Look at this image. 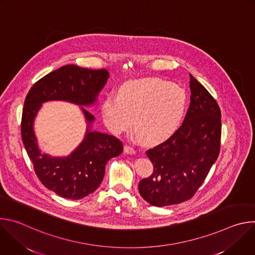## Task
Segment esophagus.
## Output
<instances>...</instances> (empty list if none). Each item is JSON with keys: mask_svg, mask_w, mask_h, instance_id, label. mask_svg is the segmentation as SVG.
Instances as JSON below:
<instances>
[{"mask_svg": "<svg viewBox=\"0 0 255 255\" xmlns=\"http://www.w3.org/2000/svg\"><path fill=\"white\" fill-rule=\"evenodd\" d=\"M124 152L127 153V154H135L134 148L129 146V145H125V146H124Z\"/></svg>", "mask_w": 255, "mask_h": 255, "instance_id": "obj_1", "label": "esophagus"}]
</instances>
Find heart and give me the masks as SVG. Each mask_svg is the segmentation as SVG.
Returning <instances> with one entry per match:
<instances>
[{"instance_id": "obj_1", "label": "heart", "mask_w": 255, "mask_h": 255, "mask_svg": "<svg viewBox=\"0 0 255 255\" xmlns=\"http://www.w3.org/2000/svg\"><path fill=\"white\" fill-rule=\"evenodd\" d=\"M188 95L184 89L157 79L132 80L123 84L118 96H108L102 103L106 126L120 134L132 125L136 140L159 144L171 137L184 121Z\"/></svg>"}]
</instances>
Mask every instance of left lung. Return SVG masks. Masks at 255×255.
<instances>
[{"label": "left lung", "mask_w": 255, "mask_h": 255, "mask_svg": "<svg viewBox=\"0 0 255 255\" xmlns=\"http://www.w3.org/2000/svg\"><path fill=\"white\" fill-rule=\"evenodd\" d=\"M191 103L178 130L146 151L153 172L139 181L141 197L165 207L191 199L203 184L220 151L221 111L215 99L190 75Z\"/></svg>", "instance_id": "obj_1"}]
</instances>
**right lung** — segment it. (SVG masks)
<instances>
[{
  "label": "right lung",
  "instance_id": "1",
  "mask_svg": "<svg viewBox=\"0 0 255 255\" xmlns=\"http://www.w3.org/2000/svg\"><path fill=\"white\" fill-rule=\"evenodd\" d=\"M110 75L106 69H89L67 64L49 72L29 91L22 114L21 134L36 175L48 190L61 198L80 200L101 185L109 159L120 155L122 142L115 136L93 131L95 117L84 107L98 102ZM64 100L80 106L87 123L86 134L79 146L66 157H51L38 146L33 122L42 104Z\"/></svg>",
  "mask_w": 255,
  "mask_h": 255
}]
</instances>
